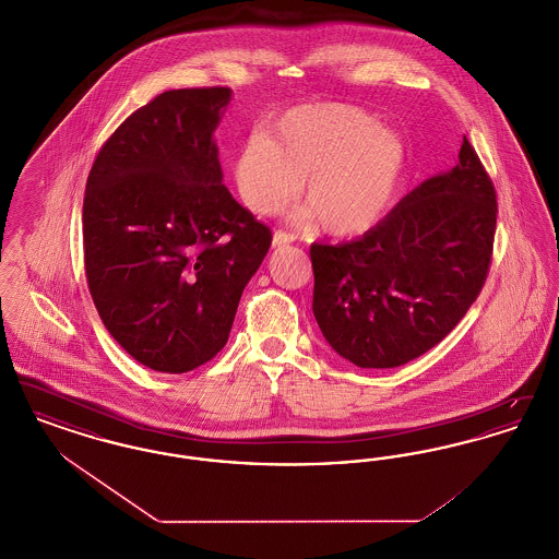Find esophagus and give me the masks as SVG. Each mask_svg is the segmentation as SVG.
<instances>
[{"label":"esophagus","instance_id":"obj_1","mask_svg":"<svg viewBox=\"0 0 559 559\" xmlns=\"http://www.w3.org/2000/svg\"><path fill=\"white\" fill-rule=\"evenodd\" d=\"M293 242V237L289 233H285V230H276L274 235H272V245L274 247H285V245H289Z\"/></svg>","mask_w":559,"mask_h":559}]
</instances>
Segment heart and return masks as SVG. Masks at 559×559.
I'll return each instance as SVG.
<instances>
[{"label":"heart","mask_w":559,"mask_h":559,"mask_svg":"<svg viewBox=\"0 0 559 559\" xmlns=\"http://www.w3.org/2000/svg\"><path fill=\"white\" fill-rule=\"evenodd\" d=\"M408 148L399 132L369 110L322 103L283 112L253 133L235 155L233 178L253 213L281 212L304 182L310 203L299 222L317 215L326 233L354 237L371 230L394 203L406 176Z\"/></svg>","instance_id":"obj_1"}]
</instances>
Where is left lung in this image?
Here are the masks:
<instances>
[{"label":"left lung","instance_id":"1","mask_svg":"<svg viewBox=\"0 0 559 559\" xmlns=\"http://www.w3.org/2000/svg\"><path fill=\"white\" fill-rule=\"evenodd\" d=\"M497 192L469 140L360 239L312 245V310L360 369H394L440 344L476 301L492 255Z\"/></svg>","mask_w":559,"mask_h":559}]
</instances>
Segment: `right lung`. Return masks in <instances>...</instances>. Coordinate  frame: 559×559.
<instances>
[{
  "label": "right lung",
  "mask_w": 559,
  "mask_h": 559,
  "mask_svg": "<svg viewBox=\"0 0 559 559\" xmlns=\"http://www.w3.org/2000/svg\"><path fill=\"white\" fill-rule=\"evenodd\" d=\"M230 87L163 92L94 160L83 260L108 333L140 365L187 372L226 346L270 228L222 185L213 132Z\"/></svg>",
  "instance_id": "add662e5"
}]
</instances>
